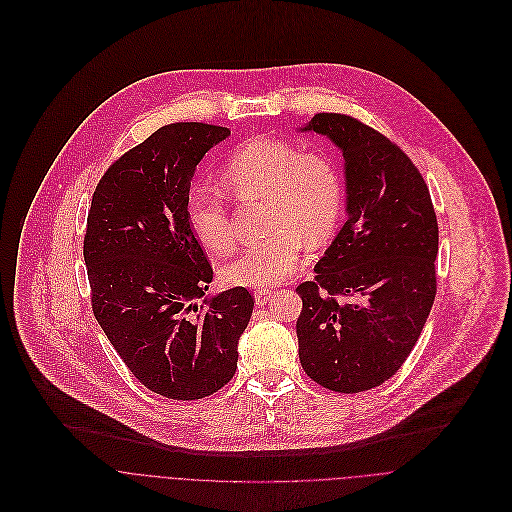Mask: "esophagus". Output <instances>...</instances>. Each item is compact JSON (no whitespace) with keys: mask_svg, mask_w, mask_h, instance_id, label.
<instances>
[{"mask_svg":"<svg viewBox=\"0 0 512 512\" xmlns=\"http://www.w3.org/2000/svg\"><path fill=\"white\" fill-rule=\"evenodd\" d=\"M254 298H256V304L262 306V304H266V302L272 298V290H268V288L254 290Z\"/></svg>","mask_w":512,"mask_h":512,"instance_id":"34e87169","label":"esophagus"}]
</instances>
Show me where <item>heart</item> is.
<instances>
[{
    "label": "heart",
    "instance_id": "b5f03b06",
    "mask_svg": "<svg viewBox=\"0 0 512 512\" xmlns=\"http://www.w3.org/2000/svg\"><path fill=\"white\" fill-rule=\"evenodd\" d=\"M224 185L238 201L264 199V236L222 268L230 286L268 288L300 264L302 244L325 246L341 220L345 181L337 161L321 151H302L282 139L240 145L222 169ZM187 222L197 240L216 254L236 244L232 203L224 189L197 185L187 197Z\"/></svg>",
    "mask_w": 512,
    "mask_h": 512
}]
</instances>
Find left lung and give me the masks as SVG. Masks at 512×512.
Instances as JSON below:
<instances>
[{"label": "left lung", "instance_id": "8db88e82", "mask_svg": "<svg viewBox=\"0 0 512 512\" xmlns=\"http://www.w3.org/2000/svg\"><path fill=\"white\" fill-rule=\"evenodd\" d=\"M327 135L345 157L347 222L296 286L304 373L339 393H359L397 373L436 298L438 220L430 189L393 141L341 113L304 127Z\"/></svg>", "mask_w": 512, "mask_h": 512}]
</instances>
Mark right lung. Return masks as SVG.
<instances>
[{
    "label": "right lung",
    "mask_w": 512,
    "mask_h": 512,
    "mask_svg": "<svg viewBox=\"0 0 512 512\" xmlns=\"http://www.w3.org/2000/svg\"><path fill=\"white\" fill-rule=\"evenodd\" d=\"M228 127L173 123L121 155L100 177L86 220L92 313L129 371L177 401L222 389L238 367V339L254 296L230 288L195 304L214 278L187 222L197 163Z\"/></svg>",
    "instance_id": "add662e5"
}]
</instances>
